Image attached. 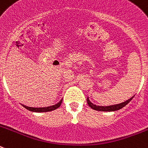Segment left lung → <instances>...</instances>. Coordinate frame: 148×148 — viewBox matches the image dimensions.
<instances>
[{"instance_id": "1", "label": "left lung", "mask_w": 148, "mask_h": 148, "mask_svg": "<svg viewBox=\"0 0 148 148\" xmlns=\"http://www.w3.org/2000/svg\"><path fill=\"white\" fill-rule=\"evenodd\" d=\"M133 97L130 98V99L125 101V102L120 103V104H114V105H110V106H96L95 104H93L92 102H90V101L89 100V98L87 99V101L88 105L90 106V108L92 109L95 110H99V111H108V112H110V111H116L119 110L121 109L122 108H124L125 106H126L128 103L130 102V101L132 100Z\"/></svg>"}]
</instances>
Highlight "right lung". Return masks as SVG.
<instances>
[{
  "mask_svg": "<svg viewBox=\"0 0 148 148\" xmlns=\"http://www.w3.org/2000/svg\"><path fill=\"white\" fill-rule=\"evenodd\" d=\"M61 102H62V100H61L58 104H55L53 106H50V107H47V108H30V107H27V106L23 105V108H25L26 109H27L28 110L32 111V112H36V113H43V112H49V111L54 110H56L57 108H58L61 106Z\"/></svg>",
  "mask_w": 148,
  "mask_h": 148,
  "instance_id": "add662e5",
  "label": "right lung"
}]
</instances>
